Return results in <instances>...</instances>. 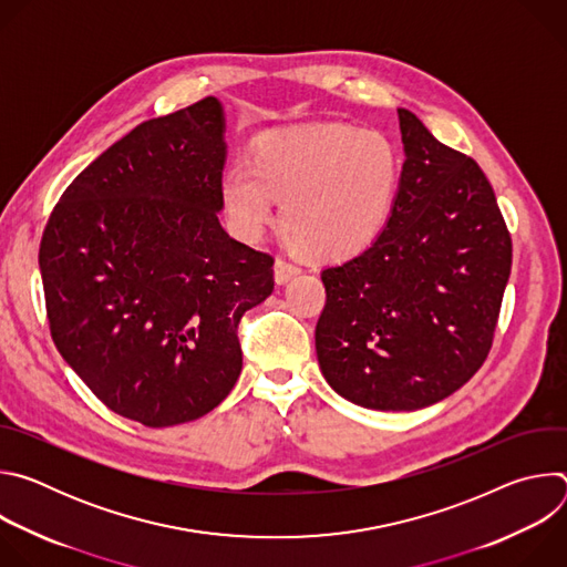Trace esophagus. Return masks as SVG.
<instances>
[{
    "mask_svg": "<svg viewBox=\"0 0 567 567\" xmlns=\"http://www.w3.org/2000/svg\"><path fill=\"white\" fill-rule=\"evenodd\" d=\"M300 274V269L296 267V265H291V262H287V260H276V265H274V276H276V282L278 285H285V282H289L293 276H298Z\"/></svg>",
    "mask_w": 567,
    "mask_h": 567,
    "instance_id": "1",
    "label": "esophagus"
}]
</instances>
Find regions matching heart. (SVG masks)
<instances>
[{"label": "heart", "instance_id": "b5f03b06", "mask_svg": "<svg viewBox=\"0 0 567 567\" xmlns=\"http://www.w3.org/2000/svg\"><path fill=\"white\" fill-rule=\"evenodd\" d=\"M396 184L399 154L383 134L316 123L262 134L254 164L233 161L219 190L241 237L258 239L280 199L289 239L313 258L341 260L381 233Z\"/></svg>", "mask_w": 567, "mask_h": 567}]
</instances>
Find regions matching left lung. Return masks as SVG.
<instances>
[{"label":"left lung","mask_w":567,"mask_h":567,"mask_svg":"<svg viewBox=\"0 0 567 567\" xmlns=\"http://www.w3.org/2000/svg\"><path fill=\"white\" fill-rule=\"evenodd\" d=\"M403 161L383 230L322 269L316 357L343 399L420 411L462 388L492 348L512 271V237L473 158L399 107Z\"/></svg>","instance_id":"left-lung-1"}]
</instances>
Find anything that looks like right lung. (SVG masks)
I'll return each mask as SVG.
<instances>
[{
	"mask_svg": "<svg viewBox=\"0 0 567 567\" xmlns=\"http://www.w3.org/2000/svg\"><path fill=\"white\" fill-rule=\"evenodd\" d=\"M224 105L141 123L80 173L40 245L51 337L121 417H204L241 372L237 322L274 291V258L219 224Z\"/></svg>",
	"mask_w": 567,
	"mask_h": 567,
	"instance_id": "obj_1",
	"label": "right lung"
}]
</instances>
